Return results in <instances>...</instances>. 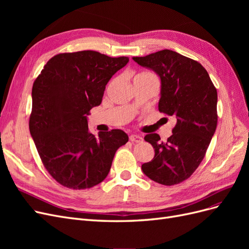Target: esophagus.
<instances>
[{
  "label": "esophagus",
  "mask_w": 249,
  "mask_h": 249,
  "mask_svg": "<svg viewBox=\"0 0 249 249\" xmlns=\"http://www.w3.org/2000/svg\"><path fill=\"white\" fill-rule=\"evenodd\" d=\"M142 137L138 136V135H131L130 136V141L131 142H135V143H140L142 142Z\"/></svg>",
  "instance_id": "obj_1"
}]
</instances>
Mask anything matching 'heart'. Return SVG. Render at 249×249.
I'll use <instances>...</instances> for the list:
<instances>
[{
    "label": "heart",
    "instance_id": "b5f03b06",
    "mask_svg": "<svg viewBox=\"0 0 249 249\" xmlns=\"http://www.w3.org/2000/svg\"><path fill=\"white\" fill-rule=\"evenodd\" d=\"M139 76H154V74L149 73V72H143V73H140Z\"/></svg>",
    "mask_w": 249,
    "mask_h": 249
}]
</instances>
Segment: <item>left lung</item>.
Returning <instances> with one entry per match:
<instances>
[{
  "mask_svg": "<svg viewBox=\"0 0 249 249\" xmlns=\"http://www.w3.org/2000/svg\"><path fill=\"white\" fill-rule=\"evenodd\" d=\"M133 60L159 74L162 84L159 111L177 119L166 142L161 141L158 134L144 137L154 146L155 157L141 168L161 185L179 184L197 169L215 133L216 87L199 62L177 52L163 50Z\"/></svg>",
  "mask_w": 249,
  "mask_h": 249,
  "instance_id": "obj_1",
  "label": "left lung"
}]
</instances>
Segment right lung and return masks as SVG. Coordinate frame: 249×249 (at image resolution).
<instances>
[{
    "mask_svg": "<svg viewBox=\"0 0 249 249\" xmlns=\"http://www.w3.org/2000/svg\"><path fill=\"white\" fill-rule=\"evenodd\" d=\"M127 62L95 51L60 53L35 79L30 133L44 168L63 187L82 190L103 182L116 150L129 140L122 130L95 137L87 124L107 83Z\"/></svg>",
    "mask_w": 249,
    "mask_h": 249,
    "instance_id": "1",
    "label": "right lung"
}]
</instances>
